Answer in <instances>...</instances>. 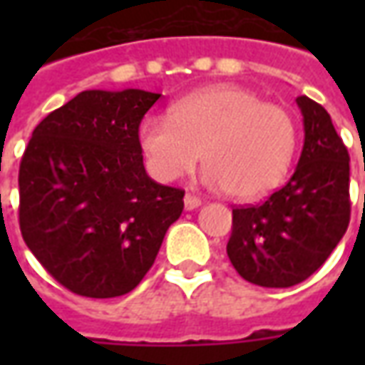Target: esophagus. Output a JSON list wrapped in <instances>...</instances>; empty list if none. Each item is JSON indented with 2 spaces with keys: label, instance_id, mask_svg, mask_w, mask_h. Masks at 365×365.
I'll return each mask as SVG.
<instances>
[{
  "label": "esophagus",
  "instance_id": "esophagus-1",
  "mask_svg": "<svg viewBox=\"0 0 365 365\" xmlns=\"http://www.w3.org/2000/svg\"><path fill=\"white\" fill-rule=\"evenodd\" d=\"M183 205H185L187 211H193V209H197V207L201 205V199H199L197 195H191V193H187V195L183 197Z\"/></svg>",
  "mask_w": 365,
  "mask_h": 365
}]
</instances>
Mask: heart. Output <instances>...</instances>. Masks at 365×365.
I'll return each mask as SVG.
<instances>
[{
    "instance_id": "obj_1",
    "label": "heart",
    "mask_w": 365,
    "mask_h": 365,
    "mask_svg": "<svg viewBox=\"0 0 365 365\" xmlns=\"http://www.w3.org/2000/svg\"><path fill=\"white\" fill-rule=\"evenodd\" d=\"M297 144L295 120L240 86H211L178 99L170 115L138 125V146L158 182H174L205 162L203 182L235 199H258L283 182Z\"/></svg>"
}]
</instances>
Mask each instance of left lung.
<instances>
[{"label":"left lung","mask_w":365,"mask_h":365,"mask_svg":"<svg viewBox=\"0 0 365 365\" xmlns=\"http://www.w3.org/2000/svg\"><path fill=\"white\" fill-rule=\"evenodd\" d=\"M305 143L291 180L262 205L232 209L230 264L260 287H291L327 262L350 222V156L327 109L297 97Z\"/></svg>","instance_id":"left-lung-1"}]
</instances>
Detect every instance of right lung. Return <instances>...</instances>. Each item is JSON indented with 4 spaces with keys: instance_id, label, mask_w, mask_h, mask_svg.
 I'll use <instances>...</instances> for the list:
<instances>
[{
    "instance_id": "obj_1",
    "label": "right lung",
    "mask_w": 365,
    "mask_h": 365,
    "mask_svg": "<svg viewBox=\"0 0 365 365\" xmlns=\"http://www.w3.org/2000/svg\"><path fill=\"white\" fill-rule=\"evenodd\" d=\"M160 93L88 90L48 113L19 168V227L29 250L82 297L125 295L143 282L183 191L148 178L138 125Z\"/></svg>"
}]
</instances>
